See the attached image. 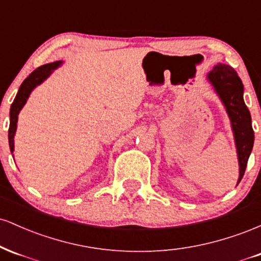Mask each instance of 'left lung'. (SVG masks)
<instances>
[{"instance_id":"left-lung-1","label":"left lung","mask_w":261,"mask_h":261,"mask_svg":"<svg viewBox=\"0 0 261 261\" xmlns=\"http://www.w3.org/2000/svg\"><path fill=\"white\" fill-rule=\"evenodd\" d=\"M208 81L220 95L232 122L239 160V179L243 178L254 145V131L250 113L243 100V83L228 65H217L208 73Z\"/></svg>"}]
</instances>
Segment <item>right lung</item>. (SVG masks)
I'll return each mask as SVG.
<instances>
[{"mask_svg": "<svg viewBox=\"0 0 261 261\" xmlns=\"http://www.w3.org/2000/svg\"><path fill=\"white\" fill-rule=\"evenodd\" d=\"M61 65V61H55L51 64H46L38 67L37 70H34L29 74L27 79L23 81V83L19 87V91H18L16 98H14L13 103L11 106V112H10V128H8V142H10V148L11 152L14 151V134L17 130V121H18V114H19L20 109L25 104L27 99H28L29 94L33 89L35 88L38 85H40L43 81H45L49 77V74L53 72V70H55L58 66Z\"/></svg>", "mask_w": 261, "mask_h": 261, "instance_id": "1", "label": "right lung"}]
</instances>
